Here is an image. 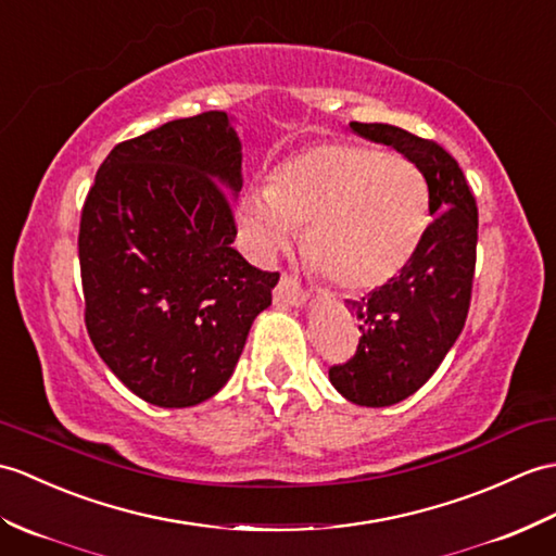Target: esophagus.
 I'll use <instances>...</instances> for the list:
<instances>
[{"label":"esophagus","mask_w":556,"mask_h":556,"mask_svg":"<svg viewBox=\"0 0 556 556\" xmlns=\"http://www.w3.org/2000/svg\"><path fill=\"white\" fill-rule=\"evenodd\" d=\"M275 303L277 305H291L303 307L307 303V293L301 289V283L289 275H281L277 289H275Z\"/></svg>","instance_id":"obj_1"}]
</instances>
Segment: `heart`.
Instances as JSON below:
<instances>
[{
    "label": "heart",
    "mask_w": 556,
    "mask_h": 556,
    "mask_svg": "<svg viewBox=\"0 0 556 556\" xmlns=\"http://www.w3.org/2000/svg\"><path fill=\"white\" fill-rule=\"evenodd\" d=\"M255 255L275 257L305 232V255L345 291H371L415 257L429 227V187L415 163L357 144H319L281 163L269 189L241 199Z\"/></svg>",
    "instance_id": "obj_1"
}]
</instances>
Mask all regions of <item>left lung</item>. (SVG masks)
<instances>
[{
	"label": "left lung",
	"mask_w": 556,
	"mask_h": 556,
	"mask_svg": "<svg viewBox=\"0 0 556 556\" xmlns=\"http://www.w3.org/2000/svg\"><path fill=\"white\" fill-rule=\"evenodd\" d=\"M351 130L393 147L419 167L433 215L403 273L363 301H348L363 321V339L355 357L329 369L331 386L345 400L363 407H389L433 377L464 329L479 211L462 167L441 144L386 123H351Z\"/></svg>",
	"instance_id": "1"
}]
</instances>
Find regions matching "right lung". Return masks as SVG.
Here are the masks:
<instances>
[{
  "mask_svg": "<svg viewBox=\"0 0 556 556\" xmlns=\"http://www.w3.org/2000/svg\"><path fill=\"white\" fill-rule=\"evenodd\" d=\"M241 141L225 111L115 147L89 189L80 253L99 357L156 407H193L229 381L277 273L231 249Z\"/></svg>",
  "mask_w": 556,
  "mask_h": 556,
  "instance_id": "right-lung-1",
  "label": "right lung"
}]
</instances>
